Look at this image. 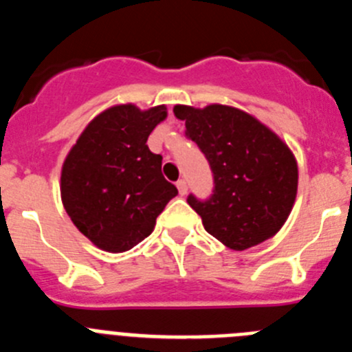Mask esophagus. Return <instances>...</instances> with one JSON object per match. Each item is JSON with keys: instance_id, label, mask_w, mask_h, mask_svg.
<instances>
[{"instance_id": "1", "label": "esophagus", "mask_w": 352, "mask_h": 352, "mask_svg": "<svg viewBox=\"0 0 352 352\" xmlns=\"http://www.w3.org/2000/svg\"><path fill=\"white\" fill-rule=\"evenodd\" d=\"M176 186H178V190H179V194H182V195H185L186 192H188V186H186L185 179H179V182L176 183Z\"/></svg>"}]
</instances>
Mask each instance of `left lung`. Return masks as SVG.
<instances>
[{
    "instance_id": "left-lung-1",
    "label": "left lung",
    "mask_w": 352,
    "mask_h": 352,
    "mask_svg": "<svg viewBox=\"0 0 352 352\" xmlns=\"http://www.w3.org/2000/svg\"><path fill=\"white\" fill-rule=\"evenodd\" d=\"M185 135L199 146L213 173V194L186 203L211 236L232 250L263 243L292 210L298 166L291 149L250 114L227 105H176Z\"/></svg>"
}]
</instances>
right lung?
Returning <instances> with one entry per match:
<instances>
[{"label": "right lung", "instance_id": "1", "mask_svg": "<svg viewBox=\"0 0 352 352\" xmlns=\"http://www.w3.org/2000/svg\"><path fill=\"white\" fill-rule=\"evenodd\" d=\"M167 113L116 105L95 118L70 149L61 170L68 217L102 250L125 252L153 231L178 188L162 176V157L149 151V133Z\"/></svg>", "mask_w": 352, "mask_h": 352}]
</instances>
